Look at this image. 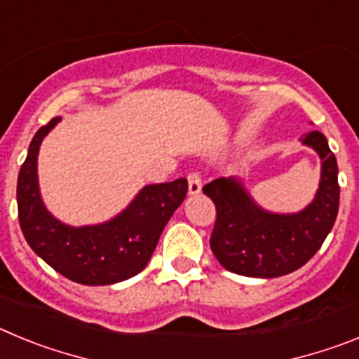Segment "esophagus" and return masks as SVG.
Segmentation results:
<instances>
[{
  "mask_svg": "<svg viewBox=\"0 0 359 359\" xmlns=\"http://www.w3.org/2000/svg\"><path fill=\"white\" fill-rule=\"evenodd\" d=\"M187 180H189V194H199L201 192V174H199V170L189 172Z\"/></svg>",
  "mask_w": 359,
  "mask_h": 359,
  "instance_id": "1",
  "label": "esophagus"
}]
</instances>
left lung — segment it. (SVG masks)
Returning a JSON list of instances; mask_svg holds the SVG:
<instances>
[{
    "mask_svg": "<svg viewBox=\"0 0 359 359\" xmlns=\"http://www.w3.org/2000/svg\"><path fill=\"white\" fill-rule=\"evenodd\" d=\"M302 142L322 158V180L315 201L300 214L264 212L231 177L203 187L215 205L210 248L228 271L259 278L287 275L302 268L331 231L340 205L338 163L322 133H307Z\"/></svg>",
    "mask_w": 359,
    "mask_h": 359,
    "instance_id": "1",
    "label": "left lung"
}]
</instances>
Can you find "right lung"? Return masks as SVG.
<instances>
[{
	"instance_id": "1",
	"label": "right lung",
	"mask_w": 359,
	"mask_h": 359,
	"mask_svg": "<svg viewBox=\"0 0 359 359\" xmlns=\"http://www.w3.org/2000/svg\"><path fill=\"white\" fill-rule=\"evenodd\" d=\"M61 120H50L32 138L18 177L19 224L30 248L69 280L106 286L128 280L147 266L165 224L189 192L185 177L142 189L115 219L95 226L73 228L57 221L37 187V152L43 138Z\"/></svg>"
}]
</instances>
